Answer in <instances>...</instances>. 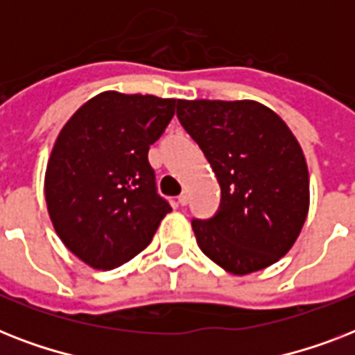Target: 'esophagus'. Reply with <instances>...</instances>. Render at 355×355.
<instances>
[{"mask_svg":"<svg viewBox=\"0 0 355 355\" xmlns=\"http://www.w3.org/2000/svg\"><path fill=\"white\" fill-rule=\"evenodd\" d=\"M189 202V197H188V193H182V195H178V205H182V206H186Z\"/></svg>","mask_w":355,"mask_h":355,"instance_id":"1","label":"esophagus"}]
</instances>
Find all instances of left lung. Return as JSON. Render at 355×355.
I'll return each instance as SVG.
<instances>
[{
	"mask_svg": "<svg viewBox=\"0 0 355 355\" xmlns=\"http://www.w3.org/2000/svg\"><path fill=\"white\" fill-rule=\"evenodd\" d=\"M177 116L221 186L216 216L191 221L200 250L232 275L286 256L309 208L308 166L289 127L256 101L180 99Z\"/></svg>",
	"mask_w": 355,
	"mask_h": 355,
	"instance_id": "left-lung-1",
	"label": "left lung"
}]
</instances>
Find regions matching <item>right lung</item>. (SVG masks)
Masks as SVG:
<instances>
[{"instance_id":"obj_1","label":"right lung","mask_w":355,"mask_h":355,"mask_svg":"<svg viewBox=\"0 0 355 355\" xmlns=\"http://www.w3.org/2000/svg\"><path fill=\"white\" fill-rule=\"evenodd\" d=\"M177 99L103 92L71 116L46 169L58 237L94 269H116L150 243L171 205L158 195L149 147Z\"/></svg>"}]
</instances>
